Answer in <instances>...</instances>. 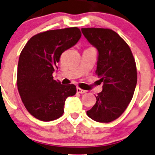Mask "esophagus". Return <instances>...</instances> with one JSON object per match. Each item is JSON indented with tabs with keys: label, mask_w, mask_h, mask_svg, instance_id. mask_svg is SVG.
Here are the masks:
<instances>
[{
	"label": "esophagus",
	"mask_w": 155,
	"mask_h": 155,
	"mask_svg": "<svg viewBox=\"0 0 155 155\" xmlns=\"http://www.w3.org/2000/svg\"><path fill=\"white\" fill-rule=\"evenodd\" d=\"M76 91H77L78 93H81V94L85 93L87 92L86 91H84V90H82V89H81V88H79V87H77V89H76Z\"/></svg>",
	"instance_id": "1"
}]
</instances>
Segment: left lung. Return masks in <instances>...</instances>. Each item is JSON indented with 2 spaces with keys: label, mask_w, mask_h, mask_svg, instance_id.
Here are the masks:
<instances>
[{
  "label": "left lung",
  "mask_w": 155,
  "mask_h": 155,
  "mask_svg": "<svg viewBox=\"0 0 155 155\" xmlns=\"http://www.w3.org/2000/svg\"><path fill=\"white\" fill-rule=\"evenodd\" d=\"M81 32L98 51L96 74L103 82L87 114L97 122L109 123L120 117L132 100L137 84L135 61L127 42L114 31L85 28Z\"/></svg>",
  "instance_id": "left-lung-1"
}]
</instances>
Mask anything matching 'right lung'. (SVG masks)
Instances as JSON below:
<instances>
[{"instance_id": "obj_1", "label": "right lung", "mask_w": 155, "mask_h": 155, "mask_svg": "<svg viewBox=\"0 0 155 155\" xmlns=\"http://www.w3.org/2000/svg\"><path fill=\"white\" fill-rule=\"evenodd\" d=\"M81 36L76 27L47 31L32 37L20 53L18 91L28 113L39 120L59 118L66 98L76 94L74 84H61L52 74L58 69L61 54L76 45Z\"/></svg>"}]
</instances>
